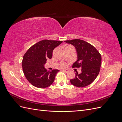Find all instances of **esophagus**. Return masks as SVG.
I'll return each mask as SVG.
<instances>
[{
	"mask_svg": "<svg viewBox=\"0 0 122 122\" xmlns=\"http://www.w3.org/2000/svg\"><path fill=\"white\" fill-rule=\"evenodd\" d=\"M62 71H63L65 72H66V73H68L69 72L68 70H62Z\"/></svg>",
	"mask_w": 122,
	"mask_h": 122,
	"instance_id": "esophagus-1",
	"label": "esophagus"
}]
</instances>
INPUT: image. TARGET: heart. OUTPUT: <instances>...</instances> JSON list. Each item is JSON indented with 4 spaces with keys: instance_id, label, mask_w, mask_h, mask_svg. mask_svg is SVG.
I'll return each mask as SVG.
<instances>
[{
    "instance_id": "b5f03b06",
    "label": "heart",
    "mask_w": 122,
    "mask_h": 122,
    "mask_svg": "<svg viewBox=\"0 0 122 122\" xmlns=\"http://www.w3.org/2000/svg\"><path fill=\"white\" fill-rule=\"evenodd\" d=\"M60 66L61 68H65L66 67V66H67V64L65 63V62H62V63L61 64Z\"/></svg>"
}]
</instances>
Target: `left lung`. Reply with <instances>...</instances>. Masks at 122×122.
I'll list each match as a JSON object with an SVG mask.
<instances>
[{
  "instance_id": "1",
  "label": "left lung",
  "mask_w": 122,
  "mask_h": 122,
  "mask_svg": "<svg viewBox=\"0 0 122 122\" xmlns=\"http://www.w3.org/2000/svg\"><path fill=\"white\" fill-rule=\"evenodd\" d=\"M75 47L77 60L74 68H81V73H75V77L70 80L71 84L77 87L86 86L93 82L98 75L101 65V55L91 44L83 40L74 39L65 41Z\"/></svg>"
}]
</instances>
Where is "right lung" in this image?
I'll return each instance as SVG.
<instances>
[{
    "instance_id": "obj_1",
    "label": "right lung",
    "mask_w": 122,
    "mask_h": 122,
    "mask_svg": "<svg viewBox=\"0 0 122 122\" xmlns=\"http://www.w3.org/2000/svg\"><path fill=\"white\" fill-rule=\"evenodd\" d=\"M62 42L60 41L43 40L29 48L25 53L22 67L25 77L32 86L45 88L53 83L60 70L47 71L44 65L47 59L52 58L54 49Z\"/></svg>"
}]
</instances>
